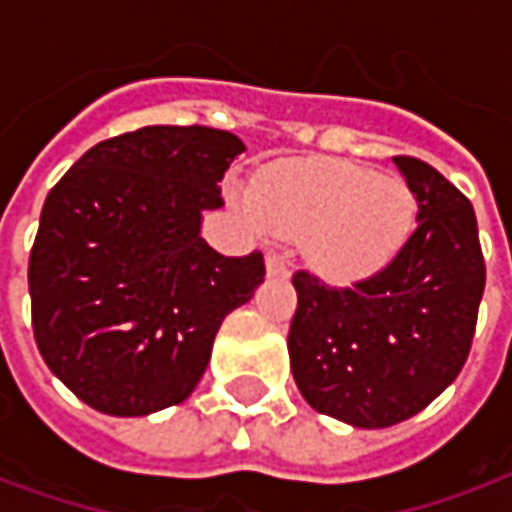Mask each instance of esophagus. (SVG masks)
<instances>
[{"label": "esophagus", "mask_w": 512, "mask_h": 512, "mask_svg": "<svg viewBox=\"0 0 512 512\" xmlns=\"http://www.w3.org/2000/svg\"><path fill=\"white\" fill-rule=\"evenodd\" d=\"M266 274H268V277H277V279L290 277L288 257L277 255V252H271V255L266 257Z\"/></svg>", "instance_id": "esophagus-1"}]
</instances>
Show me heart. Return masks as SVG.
Returning a JSON list of instances; mask_svg holds the SVG:
<instances>
[{"label":"heart","mask_w":512,"mask_h":512,"mask_svg":"<svg viewBox=\"0 0 512 512\" xmlns=\"http://www.w3.org/2000/svg\"><path fill=\"white\" fill-rule=\"evenodd\" d=\"M238 205L257 233L304 241L310 266L332 282L381 271L406 244L417 213L400 180L340 158L277 161Z\"/></svg>","instance_id":"heart-1"}]
</instances>
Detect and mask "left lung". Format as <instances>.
Segmentation results:
<instances>
[{
  "label": "left lung",
  "mask_w": 512,
  "mask_h": 512,
  "mask_svg": "<svg viewBox=\"0 0 512 512\" xmlns=\"http://www.w3.org/2000/svg\"><path fill=\"white\" fill-rule=\"evenodd\" d=\"M392 161L419 208L400 252L351 288L293 274L296 386L315 411L367 430L414 417L458 378L485 288L472 202L425 161Z\"/></svg>",
  "instance_id": "obj_1"
}]
</instances>
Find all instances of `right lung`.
<instances>
[{"mask_svg":"<svg viewBox=\"0 0 512 512\" xmlns=\"http://www.w3.org/2000/svg\"><path fill=\"white\" fill-rule=\"evenodd\" d=\"M244 142L205 126H145L90 147L49 191L29 255L35 343L95 411L145 417L200 384L222 321L255 296L263 255L200 235Z\"/></svg>","mask_w":512,"mask_h":512,"instance_id":"obj_1","label":"right lung"}]
</instances>
